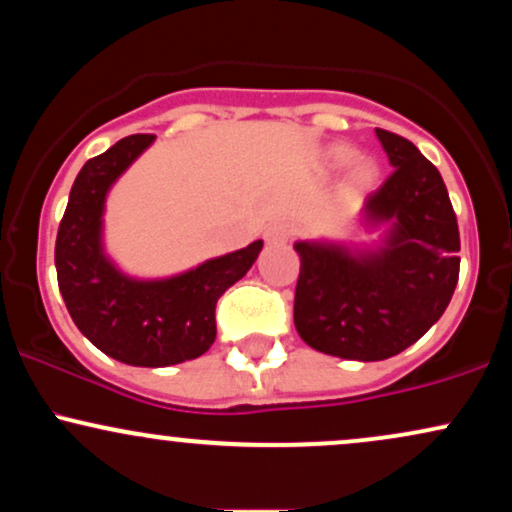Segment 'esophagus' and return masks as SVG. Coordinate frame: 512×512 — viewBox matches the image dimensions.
<instances>
[{
    "mask_svg": "<svg viewBox=\"0 0 512 512\" xmlns=\"http://www.w3.org/2000/svg\"><path fill=\"white\" fill-rule=\"evenodd\" d=\"M293 231H296V228H293V223L281 219V221H274L272 226L267 228V233H264V236H267L269 243H289Z\"/></svg>",
    "mask_w": 512,
    "mask_h": 512,
    "instance_id": "34e87169",
    "label": "esophagus"
}]
</instances>
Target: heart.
Returning <instances> with one entry per match:
<instances>
[{
	"instance_id": "b5f03b06",
	"label": "heart",
	"mask_w": 512,
	"mask_h": 512,
	"mask_svg": "<svg viewBox=\"0 0 512 512\" xmlns=\"http://www.w3.org/2000/svg\"><path fill=\"white\" fill-rule=\"evenodd\" d=\"M351 158H354V151H351L349 146H334V149H332V161L337 163V166H346ZM354 180L358 182V185H366V182L370 180V166H366V163L356 166Z\"/></svg>"
}]
</instances>
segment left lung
I'll list each match as a JSON object with an SVG mask.
<instances>
[{
	"label": "left lung",
	"instance_id": "left-lung-1",
	"mask_svg": "<svg viewBox=\"0 0 512 512\" xmlns=\"http://www.w3.org/2000/svg\"><path fill=\"white\" fill-rule=\"evenodd\" d=\"M395 168L366 199L373 223L392 221L385 248L349 255L298 243L293 322L322 354L383 361L419 342L448 308L460 276V231L438 168L409 139L375 129Z\"/></svg>",
	"mask_w": 512,
	"mask_h": 512
}]
</instances>
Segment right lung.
Returning a JSON list of instances; mask_svg holds the SVG:
<instances>
[{
    "instance_id": "1",
    "label": "right lung",
    "mask_w": 512,
    "mask_h": 512,
    "mask_svg": "<svg viewBox=\"0 0 512 512\" xmlns=\"http://www.w3.org/2000/svg\"><path fill=\"white\" fill-rule=\"evenodd\" d=\"M151 142L154 134H132L84 163L57 231L55 267L69 315L88 342L127 366L161 368L209 351L216 301L248 274L262 240L173 279L137 281L117 272L101 248L105 195Z\"/></svg>"
}]
</instances>
